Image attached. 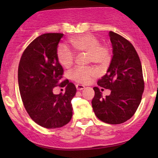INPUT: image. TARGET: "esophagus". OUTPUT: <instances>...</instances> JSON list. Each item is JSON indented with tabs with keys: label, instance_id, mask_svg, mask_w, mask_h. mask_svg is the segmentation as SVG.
I'll list each match as a JSON object with an SVG mask.
<instances>
[{
	"label": "esophagus",
	"instance_id": "esophagus-1",
	"mask_svg": "<svg viewBox=\"0 0 158 158\" xmlns=\"http://www.w3.org/2000/svg\"><path fill=\"white\" fill-rule=\"evenodd\" d=\"M76 88L77 90H82L83 89L85 88V86L83 85H80V84H77L76 85Z\"/></svg>",
	"mask_w": 158,
	"mask_h": 158
}]
</instances>
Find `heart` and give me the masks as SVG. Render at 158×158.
<instances>
[{"label": "heart", "mask_w": 158, "mask_h": 158, "mask_svg": "<svg viewBox=\"0 0 158 158\" xmlns=\"http://www.w3.org/2000/svg\"><path fill=\"white\" fill-rule=\"evenodd\" d=\"M70 44L79 52L88 55V62H94L99 66L106 65L110 60V52L107 47L101 45L98 39L91 34H83L72 37ZM59 62L64 68L72 65L75 54L65 45H60L57 49ZM96 70L91 68H77L70 72V77L73 81L81 84H87L92 77L96 76Z\"/></svg>", "instance_id": "b5f03b06"}]
</instances>
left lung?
<instances>
[{
    "label": "left lung",
    "mask_w": 158,
    "mask_h": 158,
    "mask_svg": "<svg viewBox=\"0 0 158 158\" xmlns=\"http://www.w3.org/2000/svg\"><path fill=\"white\" fill-rule=\"evenodd\" d=\"M112 56L106 74L98 81V85L111 90L103 98L98 87H94L92 107L102 122L118 124L127 122L137 111L144 91L142 68L133 45L119 34L109 32Z\"/></svg>",
    "instance_id": "1"
}]
</instances>
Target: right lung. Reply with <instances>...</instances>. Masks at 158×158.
I'll return each instance as SVG.
<instances>
[{
  "mask_svg": "<svg viewBox=\"0 0 158 158\" xmlns=\"http://www.w3.org/2000/svg\"><path fill=\"white\" fill-rule=\"evenodd\" d=\"M63 34L47 33L36 37L23 52L18 70L19 91L27 113L36 124L47 129L64 126L73 116L71 101L76 88L62 81L63 69L57 47ZM66 87L64 94H54V87Z\"/></svg>",
  "mask_w": 158,
  "mask_h": 158,
  "instance_id": "1",
  "label": "right lung"
}]
</instances>
